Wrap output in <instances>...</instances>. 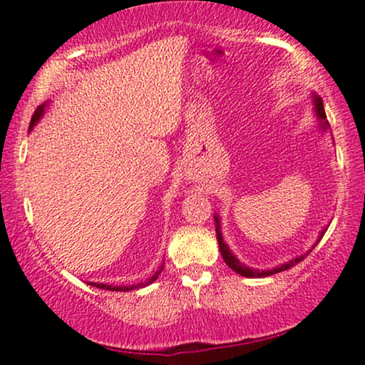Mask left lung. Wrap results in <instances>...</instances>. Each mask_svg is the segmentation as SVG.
Listing matches in <instances>:
<instances>
[{"instance_id": "8db88e82", "label": "left lung", "mask_w": 365, "mask_h": 365, "mask_svg": "<svg viewBox=\"0 0 365 365\" xmlns=\"http://www.w3.org/2000/svg\"><path fill=\"white\" fill-rule=\"evenodd\" d=\"M313 103H315V110H317V116L320 118V121L324 123V124H322V126L325 128L327 124H329V121H325V119H327V114H325V109H324V101H322V98H318V96H313ZM215 232H217V241H219V249H220V255H222L224 261L227 262V266L230 267V269H234V271H236L237 274H241V276H246V278H262V276H271V274H274V273H281V271H286V269H289V267L297 266L299 261H303V257L299 256V257H297V259H293V261L286 262V264H281V266L274 267V269H269V271H257V269H251V267L244 266L242 262H239L237 257L234 256L232 252L229 251L227 244L224 242V239H222V234H220V222H219V217H215ZM322 237H324V232H322L320 239H322ZM320 239H318V241H320Z\"/></svg>"}]
</instances>
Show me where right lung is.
<instances>
[{
    "label": "right lung",
    "instance_id": "obj_1",
    "mask_svg": "<svg viewBox=\"0 0 365 365\" xmlns=\"http://www.w3.org/2000/svg\"><path fill=\"white\" fill-rule=\"evenodd\" d=\"M41 114H43V106H38V108H36V110H35V114H34V118H31V123H30V128L34 126V124L38 121L40 119V116ZM163 267V266H161ZM161 267L158 271H156V273L151 276V278H148V281H145V283H140V284H135V286H108V284H101V283H91L92 286H98V288H101V289H110V292H129V289H135V288H143V286H148L150 283H153V281L158 278V274L161 273Z\"/></svg>",
    "mask_w": 365,
    "mask_h": 365
}]
</instances>
